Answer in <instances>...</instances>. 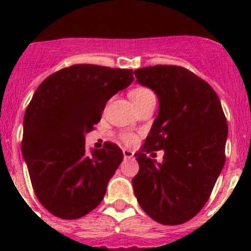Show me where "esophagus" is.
Wrapping results in <instances>:
<instances>
[{"label":"esophagus","instance_id":"1","mask_svg":"<svg viewBox=\"0 0 251 251\" xmlns=\"http://www.w3.org/2000/svg\"><path fill=\"white\" fill-rule=\"evenodd\" d=\"M123 156L126 159L133 158V156H134V152L130 150H123Z\"/></svg>","mask_w":251,"mask_h":251}]
</instances>
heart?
<instances>
[{"label": "heart", "instance_id": "obj_1", "mask_svg": "<svg viewBox=\"0 0 251 251\" xmlns=\"http://www.w3.org/2000/svg\"><path fill=\"white\" fill-rule=\"evenodd\" d=\"M148 95H152V92L148 90L147 88H136V89H133L132 92L129 93V97L130 99H132L133 103H136V101L146 98ZM122 138H123V141L126 142L127 145H132V143H134V141H136V137L133 136V134H124Z\"/></svg>", "mask_w": 251, "mask_h": 251}]
</instances>
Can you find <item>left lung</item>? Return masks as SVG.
<instances>
[{
    "mask_svg": "<svg viewBox=\"0 0 251 251\" xmlns=\"http://www.w3.org/2000/svg\"><path fill=\"white\" fill-rule=\"evenodd\" d=\"M137 83L157 95L158 115L134 154L133 191L143 211L163 225H179L207 202L225 163L227 126L219 97L201 77L176 65L134 70ZM163 149L162 164L147 153Z\"/></svg>",
    "mask_w": 251,
    "mask_h": 251,
    "instance_id": "1",
    "label": "left lung"
}]
</instances>
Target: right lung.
I'll return each mask as SVG.
<instances>
[{
	"label": "right lung",
	"mask_w": 251,
	"mask_h": 251,
	"mask_svg": "<svg viewBox=\"0 0 251 251\" xmlns=\"http://www.w3.org/2000/svg\"><path fill=\"white\" fill-rule=\"evenodd\" d=\"M132 70L79 64L46 77L24 118L22 156L40 203L74 220L94 210L121 162L122 150L105 143L85 148V134L101 118L106 101L133 81Z\"/></svg>",
	"instance_id": "add662e5"
}]
</instances>
